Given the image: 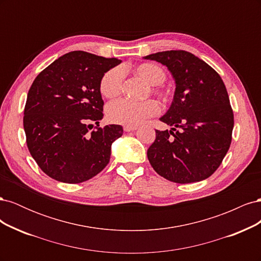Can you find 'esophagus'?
<instances>
[{"label": "esophagus", "instance_id": "esophagus-1", "mask_svg": "<svg viewBox=\"0 0 261 261\" xmlns=\"http://www.w3.org/2000/svg\"><path fill=\"white\" fill-rule=\"evenodd\" d=\"M137 128H138L137 126H130V125L124 126V130H125V132H134V130H136Z\"/></svg>", "mask_w": 261, "mask_h": 261}]
</instances>
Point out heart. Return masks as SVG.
I'll list each match as a JSON object with an SVG mask.
<instances>
[{"mask_svg":"<svg viewBox=\"0 0 261 261\" xmlns=\"http://www.w3.org/2000/svg\"><path fill=\"white\" fill-rule=\"evenodd\" d=\"M150 86H159L165 81V72L159 65L153 63H141L133 69ZM124 74L118 67L112 68L102 76L100 82V92L108 99L116 98L121 94L123 88ZM152 92L163 101L168 100V93L153 88ZM159 111L156 102L147 100L144 102H132L127 100H117L107 108V116L110 122L122 125H138L146 118L155 115Z\"/></svg>","mask_w":261,"mask_h":261,"instance_id":"heart-1","label":"heart"}]
</instances>
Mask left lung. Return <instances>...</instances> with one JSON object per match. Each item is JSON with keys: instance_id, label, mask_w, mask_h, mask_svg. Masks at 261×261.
<instances>
[{"instance_id": "left-lung-1", "label": "left lung", "mask_w": 261, "mask_h": 261, "mask_svg": "<svg viewBox=\"0 0 261 261\" xmlns=\"http://www.w3.org/2000/svg\"><path fill=\"white\" fill-rule=\"evenodd\" d=\"M144 59L167 66L175 81L172 105L160 117L172 128L155 130L154 143L147 151L150 164L174 183L208 178L232 141L234 115L223 81L206 62L187 51H163Z\"/></svg>"}]
</instances>
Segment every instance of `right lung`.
<instances>
[{"instance_id":"obj_1","label":"right lung","mask_w":261,"mask_h":261,"mask_svg":"<svg viewBox=\"0 0 261 261\" xmlns=\"http://www.w3.org/2000/svg\"><path fill=\"white\" fill-rule=\"evenodd\" d=\"M121 62L73 51L55 60L31 85L23 110L27 146L39 168L53 179L83 183L108 165L123 127H99L105 105L100 82ZM92 121L97 126L90 132Z\"/></svg>"}]
</instances>
